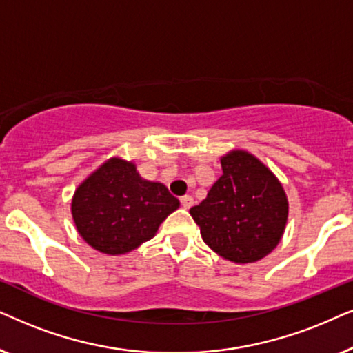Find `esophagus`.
<instances>
[{
	"label": "esophagus",
	"instance_id": "esophagus-1",
	"mask_svg": "<svg viewBox=\"0 0 353 353\" xmlns=\"http://www.w3.org/2000/svg\"><path fill=\"white\" fill-rule=\"evenodd\" d=\"M181 205L184 206V208H190V206L194 205V196H192V195L181 196Z\"/></svg>",
	"mask_w": 353,
	"mask_h": 353
}]
</instances>
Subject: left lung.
Segmentation results:
<instances>
[{
    "label": "left lung",
    "mask_w": 353,
    "mask_h": 353,
    "mask_svg": "<svg viewBox=\"0 0 353 353\" xmlns=\"http://www.w3.org/2000/svg\"><path fill=\"white\" fill-rule=\"evenodd\" d=\"M223 176L206 199L190 208L203 242L234 263H253L274 250L288 223L283 185L247 152L221 158Z\"/></svg>",
    "instance_id": "obj_1"
}]
</instances>
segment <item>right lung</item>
I'll return each instance as SVG.
<instances>
[{"label":"right lung","instance_id":"obj_1","mask_svg":"<svg viewBox=\"0 0 353 353\" xmlns=\"http://www.w3.org/2000/svg\"><path fill=\"white\" fill-rule=\"evenodd\" d=\"M179 208L159 182L145 181L135 164L112 158L75 190L72 218L83 241L108 255H122L157 234Z\"/></svg>","mask_w":353,"mask_h":353}]
</instances>
